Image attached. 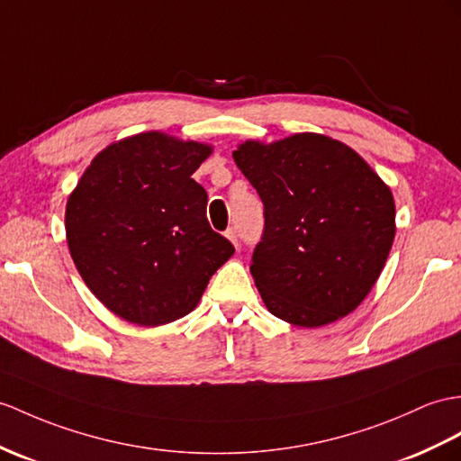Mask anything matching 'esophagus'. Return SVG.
Wrapping results in <instances>:
<instances>
[{
    "instance_id": "34e87169",
    "label": "esophagus",
    "mask_w": 461,
    "mask_h": 461,
    "mask_svg": "<svg viewBox=\"0 0 461 461\" xmlns=\"http://www.w3.org/2000/svg\"><path fill=\"white\" fill-rule=\"evenodd\" d=\"M224 234H227V239H229L234 246H239V232H237V229L230 227V229H227V232H224Z\"/></svg>"
}]
</instances>
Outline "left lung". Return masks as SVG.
I'll list each match as a JSON object with an SVG mask.
<instances>
[{
	"mask_svg": "<svg viewBox=\"0 0 461 461\" xmlns=\"http://www.w3.org/2000/svg\"><path fill=\"white\" fill-rule=\"evenodd\" d=\"M232 158L264 203L250 274L267 311L295 327L352 312L395 239V201L350 146L317 132L246 140Z\"/></svg>",
	"mask_w": 461,
	"mask_h": 461,
	"instance_id": "8db88e82",
	"label": "left lung"
}]
</instances>
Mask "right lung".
Masks as SVG:
<instances>
[{
	"label": "right lung",
	"mask_w": 461,
	"mask_h": 461,
	"mask_svg": "<svg viewBox=\"0 0 461 461\" xmlns=\"http://www.w3.org/2000/svg\"><path fill=\"white\" fill-rule=\"evenodd\" d=\"M209 144L140 132L101 150L66 203V240L89 291L140 327L192 312L234 246L211 229L192 174Z\"/></svg>",
	"instance_id": "obj_1"
}]
</instances>
